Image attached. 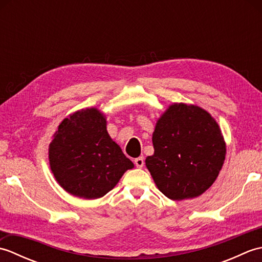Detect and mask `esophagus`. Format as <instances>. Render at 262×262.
<instances>
[{
	"label": "esophagus",
	"mask_w": 262,
	"mask_h": 262,
	"mask_svg": "<svg viewBox=\"0 0 262 262\" xmlns=\"http://www.w3.org/2000/svg\"><path fill=\"white\" fill-rule=\"evenodd\" d=\"M134 163H135V165L137 166L138 169H141V168H143V165H144V159L142 157L137 158V159L134 160Z\"/></svg>",
	"instance_id": "esophagus-1"
}]
</instances>
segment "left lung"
I'll list each match as a JSON object with an SVG mask.
<instances>
[{"instance_id":"left-lung-1","label":"left lung","mask_w":262,"mask_h":262,"mask_svg":"<svg viewBox=\"0 0 262 262\" xmlns=\"http://www.w3.org/2000/svg\"><path fill=\"white\" fill-rule=\"evenodd\" d=\"M154 154L146 168L164 196L172 200L198 197L213 185L225 160L220 126L198 105L173 103L158 120Z\"/></svg>"}]
</instances>
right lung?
<instances>
[{
    "label": "right lung",
    "mask_w": 262,
    "mask_h": 262,
    "mask_svg": "<svg viewBox=\"0 0 262 262\" xmlns=\"http://www.w3.org/2000/svg\"><path fill=\"white\" fill-rule=\"evenodd\" d=\"M49 164L64 190L84 199L104 196L134 168L111 140L97 108L79 110L60 122L49 144Z\"/></svg>",
    "instance_id": "1"
}]
</instances>
